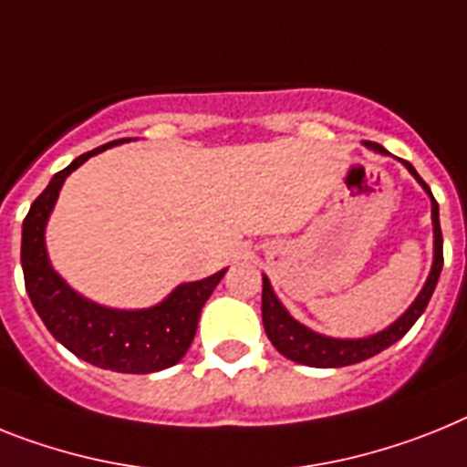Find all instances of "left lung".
<instances>
[{
    "label": "left lung",
    "instance_id": "1",
    "mask_svg": "<svg viewBox=\"0 0 467 467\" xmlns=\"http://www.w3.org/2000/svg\"><path fill=\"white\" fill-rule=\"evenodd\" d=\"M366 146L378 153H388V150L382 149L380 143L366 141ZM404 165L409 167V172L423 184V189L430 193V186L425 184L423 179L418 177V172L413 170L411 162H406ZM432 198V224H434V262H432V272H430L428 281H425L423 290L416 297L406 314L401 318H397L389 328H385L382 333H376V336L370 337H361V340H336V337H326L318 336L314 330L305 328L302 324H297L293 317H290L283 305L278 302V297L274 295L272 285H269V278L265 276L262 281V321H265V330L269 340H272L274 348L283 354V357H288L290 361H297V364L305 366H314V368H340V366H352L358 364V361H364V358L376 357L378 352L382 349H388L389 345L404 337L409 333L413 324L418 321V317L425 312V306H428L430 297L434 293V285H437V278H440L441 265H444V253H441V229H440V207H437V201H434V195L430 193Z\"/></svg>",
    "mask_w": 467,
    "mask_h": 467
}]
</instances>
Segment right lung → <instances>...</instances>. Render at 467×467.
Returning <instances> with one entry per match:
<instances>
[{
    "label": "right lung",
    "mask_w": 467,
    "mask_h": 467,
    "mask_svg": "<svg viewBox=\"0 0 467 467\" xmlns=\"http://www.w3.org/2000/svg\"><path fill=\"white\" fill-rule=\"evenodd\" d=\"M119 141H110L75 158L66 170L56 172L49 186L35 198L30 213L23 219L21 265L30 302L63 348L99 368L118 373H153L170 368L184 357L193 342L202 305L217 288L226 269L202 281L182 283L167 300L150 309L119 312L94 305L75 293L51 269L44 248V226L67 174L89 161L91 155Z\"/></svg>",
    "instance_id": "add662e5"
}]
</instances>
